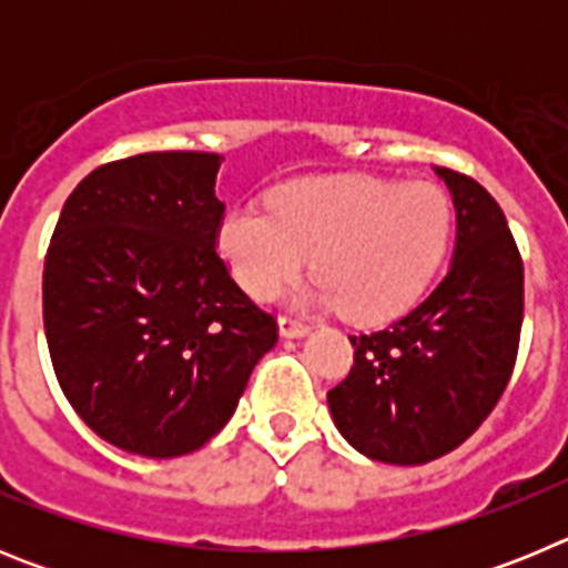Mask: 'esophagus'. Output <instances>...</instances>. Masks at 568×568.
<instances>
[{"mask_svg":"<svg viewBox=\"0 0 568 568\" xmlns=\"http://www.w3.org/2000/svg\"><path fill=\"white\" fill-rule=\"evenodd\" d=\"M278 329H281V335H284V338H301V335L310 333V324L293 318V315H281Z\"/></svg>","mask_w":568,"mask_h":568,"instance_id":"obj_1","label":"esophagus"}]
</instances>
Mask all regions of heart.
Instances as JSON below:
<instances>
[{"label": "heart", "mask_w": 568, "mask_h": 568, "mask_svg": "<svg viewBox=\"0 0 568 568\" xmlns=\"http://www.w3.org/2000/svg\"><path fill=\"white\" fill-rule=\"evenodd\" d=\"M267 207L239 204L219 224V250L235 281L255 298H273L310 255L318 275L310 298L341 304L355 324H384L413 307L453 227L435 184L373 175L287 182L267 195Z\"/></svg>", "instance_id": "b5f03b06"}]
</instances>
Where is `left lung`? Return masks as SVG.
<instances>
[{"label": "left lung", "instance_id": "1", "mask_svg": "<svg viewBox=\"0 0 568 568\" xmlns=\"http://www.w3.org/2000/svg\"><path fill=\"white\" fill-rule=\"evenodd\" d=\"M458 215L453 267L413 313L349 335L355 364L329 413L361 455L418 466L453 453L495 409L524 324V261L504 210L471 175L438 168Z\"/></svg>", "mask_w": 568, "mask_h": 568}]
</instances>
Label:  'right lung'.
Segmentation results:
<instances>
[{"label":"right lung","instance_id":"obj_1","mask_svg":"<svg viewBox=\"0 0 568 568\" xmlns=\"http://www.w3.org/2000/svg\"><path fill=\"white\" fill-rule=\"evenodd\" d=\"M224 155L168 150L97 168L68 195L42 275L64 398L108 444L179 458L207 444L278 341L215 253Z\"/></svg>","mask_w":568,"mask_h":568}]
</instances>
